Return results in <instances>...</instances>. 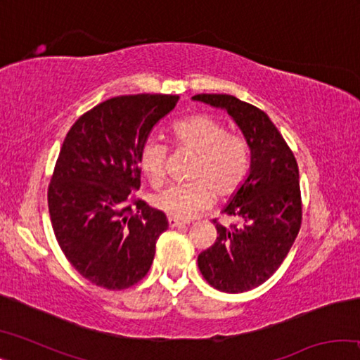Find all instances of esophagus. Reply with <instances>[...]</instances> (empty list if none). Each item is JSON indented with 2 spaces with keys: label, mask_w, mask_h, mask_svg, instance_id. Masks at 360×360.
I'll use <instances>...</instances> for the list:
<instances>
[{
  "label": "esophagus",
  "mask_w": 360,
  "mask_h": 360,
  "mask_svg": "<svg viewBox=\"0 0 360 360\" xmlns=\"http://www.w3.org/2000/svg\"><path fill=\"white\" fill-rule=\"evenodd\" d=\"M168 225L169 229H176V227H184V225H187V222H182L179 219H174V217H168Z\"/></svg>",
  "instance_id": "34e87169"
}]
</instances>
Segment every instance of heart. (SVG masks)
<instances>
[{
  "label": "heart",
  "mask_w": 360,
  "mask_h": 360,
  "mask_svg": "<svg viewBox=\"0 0 360 360\" xmlns=\"http://www.w3.org/2000/svg\"><path fill=\"white\" fill-rule=\"evenodd\" d=\"M176 148L197 154L188 184L172 186L152 197V205L167 216L186 221L208 208L212 197H229L245 182L251 157L248 143L227 133L222 122L206 114H195L176 122L172 129ZM168 150L158 141H148L139 152V167L154 187L167 179Z\"/></svg>",
  "instance_id": "obj_1"
}]
</instances>
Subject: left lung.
<instances>
[{
	"label": "left lung",
	"instance_id": "8db88e82",
	"mask_svg": "<svg viewBox=\"0 0 360 360\" xmlns=\"http://www.w3.org/2000/svg\"><path fill=\"white\" fill-rule=\"evenodd\" d=\"M225 109L245 135L251 168L224 211L241 225L224 227L214 219L217 240L198 255V268L212 288L229 294L251 290L265 283L279 265L302 225L298 165L288 143L259 108L231 95L192 96Z\"/></svg>",
	"mask_w": 360,
	"mask_h": 360
}]
</instances>
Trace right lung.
I'll use <instances>...</instances> for the list:
<instances>
[{
  "mask_svg": "<svg viewBox=\"0 0 360 360\" xmlns=\"http://www.w3.org/2000/svg\"><path fill=\"white\" fill-rule=\"evenodd\" d=\"M178 95H124L96 105L66 135L49 184L53 233L70 264L100 288L122 290L148 275L167 216L130 195L139 152Z\"/></svg>",
  "mask_w": 360,
  "mask_h": 360,
  "instance_id": "obj_1",
  "label": "right lung"
}]
</instances>
